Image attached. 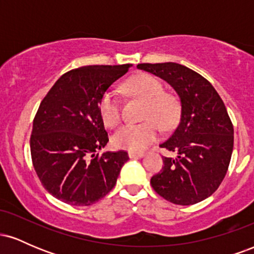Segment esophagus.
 <instances>
[{
    "mask_svg": "<svg viewBox=\"0 0 254 254\" xmlns=\"http://www.w3.org/2000/svg\"><path fill=\"white\" fill-rule=\"evenodd\" d=\"M143 153H136V151H129V157L130 159H138V157H143Z\"/></svg>",
    "mask_w": 254,
    "mask_h": 254,
    "instance_id": "esophagus-1",
    "label": "esophagus"
}]
</instances>
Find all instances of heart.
I'll list each match as a JSON object with an SVG mask.
<instances>
[{"label": "heart", "instance_id": "obj_1", "mask_svg": "<svg viewBox=\"0 0 254 254\" xmlns=\"http://www.w3.org/2000/svg\"><path fill=\"white\" fill-rule=\"evenodd\" d=\"M125 88L135 97L145 101L143 119L141 124H125L112 135V144L118 149L141 151L155 142L162 129H170L176 124L179 106L176 98L164 93V87L157 78L141 74L130 78ZM101 119L112 127L121 121V103L113 90L103 95L99 104Z\"/></svg>", "mask_w": 254, "mask_h": 254}]
</instances>
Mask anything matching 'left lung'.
<instances>
[{
  "mask_svg": "<svg viewBox=\"0 0 254 254\" xmlns=\"http://www.w3.org/2000/svg\"><path fill=\"white\" fill-rule=\"evenodd\" d=\"M141 69L166 81L179 98L178 127L160 144L173 151L151 177L154 190L168 202L191 205L211 196L222 183L234 144V129L222 99L208 80L182 64L142 63Z\"/></svg>",
  "mask_w": 254,
  "mask_h": 254,
  "instance_id": "1",
  "label": "left lung"
}]
</instances>
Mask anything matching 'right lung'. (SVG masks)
I'll use <instances>...</instances> for the list:
<instances>
[{
    "label": "right lung",
    "instance_id": "add662e5",
    "mask_svg": "<svg viewBox=\"0 0 254 254\" xmlns=\"http://www.w3.org/2000/svg\"><path fill=\"white\" fill-rule=\"evenodd\" d=\"M132 64L88 65L62 75L40 103L31 155L44 188L57 199L88 206L115 188L127 151L100 150L109 142L99 112L101 98Z\"/></svg>",
    "mask_w": 254,
    "mask_h": 254
}]
</instances>
